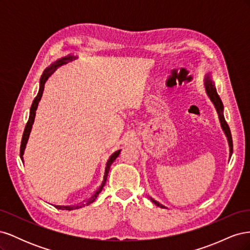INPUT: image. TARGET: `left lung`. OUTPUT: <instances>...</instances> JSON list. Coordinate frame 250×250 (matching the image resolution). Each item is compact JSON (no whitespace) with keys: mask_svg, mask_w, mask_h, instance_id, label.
<instances>
[{"mask_svg":"<svg viewBox=\"0 0 250 250\" xmlns=\"http://www.w3.org/2000/svg\"><path fill=\"white\" fill-rule=\"evenodd\" d=\"M206 89H207V93L209 97V99L211 100V102L214 103L215 107H216V110L218 112L219 115V119H220V123H221V127L222 129L226 135V138H228V141H229V156H231V153H232V139H231V133H230V129L228 125V123H226V121L224 119V116H223V104H222V101L220 99V97H219V95L217 94V90L215 88V84L214 82L211 81L210 77H209V74L207 75L206 77ZM151 201H152L155 206L160 207V208H165L163 204L158 203L157 201H155L154 199L151 198Z\"/></svg>","mask_w":250,"mask_h":250,"instance_id":"8db88e82","label":"left lung"}]
</instances>
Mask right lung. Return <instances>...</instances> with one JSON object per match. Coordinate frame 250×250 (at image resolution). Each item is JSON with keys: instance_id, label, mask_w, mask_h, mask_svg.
Instances as JSON below:
<instances>
[{"instance_id": "right-lung-1", "label": "right lung", "mask_w": 250, "mask_h": 250, "mask_svg": "<svg viewBox=\"0 0 250 250\" xmlns=\"http://www.w3.org/2000/svg\"><path fill=\"white\" fill-rule=\"evenodd\" d=\"M76 57L75 56H66V57H62L58 59L56 62L53 63L51 66L47 67L46 70L43 71L42 77H41V81H40V92L39 94H37V96L35 97V99L32 103V106H31V109H30V116H29V120H28V123L25 127V130H24V134H22V139H21V150H20V156L21 158V161L24 162V158H22V155H24V150L26 148V144L28 142V139H29V135H30V132H31V129H32V125H33V122H34V119H35V113H36V109H37V106H39V103L42 99V93H43V88H44V83H46V81L48 80V78L50 77V75L54 72L56 70V67L59 66V65H62V64H65L67 62H71V60L75 59ZM121 152V150H118L116 151L115 153H112L110 155V157L108 158V161L106 163V167H105V172H104V176H103V180L101 183V186L97 188V190L94 192V194L90 196V197L86 200H84L83 202H81L80 204H77V206H56L55 208H58V209H66V210H73V209H77V208H81L85 206H88V204L93 203L96 198L98 197V195L100 194V192L102 191L103 187L105 186V184H106V179H107V175H108V172H109V168L111 164L115 162L116 158L119 156Z\"/></svg>"}]
</instances>
